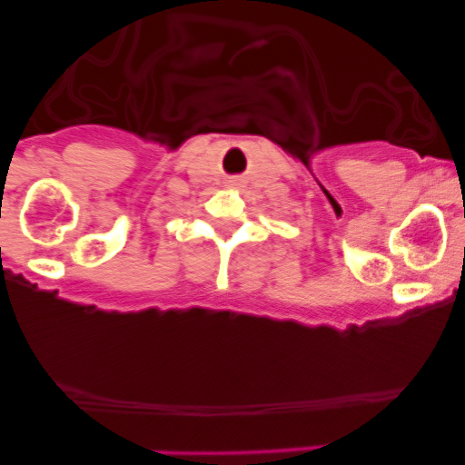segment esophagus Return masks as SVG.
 Wrapping results in <instances>:
<instances>
[{"mask_svg":"<svg viewBox=\"0 0 465 465\" xmlns=\"http://www.w3.org/2000/svg\"><path fill=\"white\" fill-rule=\"evenodd\" d=\"M241 184H242V180H238V177H233V180L227 182V186H232V189H238Z\"/></svg>","mask_w":465,"mask_h":465,"instance_id":"esophagus-1","label":"esophagus"}]
</instances>
